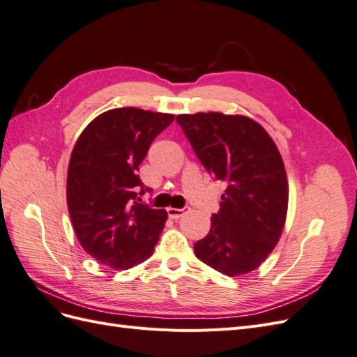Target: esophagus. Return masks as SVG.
<instances>
[{"label":"esophagus","mask_w":357,"mask_h":357,"mask_svg":"<svg viewBox=\"0 0 357 357\" xmlns=\"http://www.w3.org/2000/svg\"><path fill=\"white\" fill-rule=\"evenodd\" d=\"M167 211H168L169 219H178V218H181L183 214L189 213V211H190V208H189V207H185V208H174V207H169Z\"/></svg>","instance_id":"34e87169"}]
</instances>
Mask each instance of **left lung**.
I'll return each mask as SVG.
<instances>
[{
  "instance_id": "obj_1",
  "label": "left lung",
  "mask_w": 357,
  "mask_h": 357,
  "mask_svg": "<svg viewBox=\"0 0 357 357\" xmlns=\"http://www.w3.org/2000/svg\"><path fill=\"white\" fill-rule=\"evenodd\" d=\"M176 121L205 169L226 188L210 232L193 245L197 257L229 277L255 271L286 223L289 185L282 155L247 116L211 112L178 114Z\"/></svg>"
}]
</instances>
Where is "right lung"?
Segmentation results:
<instances>
[{"label": "right lung", "instance_id": "add662e5", "mask_svg": "<svg viewBox=\"0 0 357 357\" xmlns=\"http://www.w3.org/2000/svg\"><path fill=\"white\" fill-rule=\"evenodd\" d=\"M172 121L174 114L113 109L96 116L73 149L70 218L84 252L102 265L128 269L153 255L168 214L142 204L139 195L147 189L137 172L150 144Z\"/></svg>", "mask_w": 357, "mask_h": 357}]
</instances>
